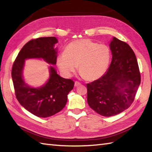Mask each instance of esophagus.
Listing matches in <instances>:
<instances>
[{
  "mask_svg": "<svg viewBox=\"0 0 152 152\" xmlns=\"http://www.w3.org/2000/svg\"><path fill=\"white\" fill-rule=\"evenodd\" d=\"M80 85H81V83H80L78 82H75V83H74V86L75 87H78Z\"/></svg>",
  "mask_w": 152,
  "mask_h": 152,
  "instance_id": "1",
  "label": "esophagus"
}]
</instances>
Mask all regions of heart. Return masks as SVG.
<instances>
[{
    "label": "heart",
    "instance_id": "1",
    "mask_svg": "<svg viewBox=\"0 0 152 152\" xmlns=\"http://www.w3.org/2000/svg\"><path fill=\"white\" fill-rule=\"evenodd\" d=\"M110 59L111 51L108 46L89 39H80L67 45L64 53L57 57V65L66 77H70L78 67L80 76L92 82L104 75Z\"/></svg>",
    "mask_w": 152,
    "mask_h": 152
}]
</instances>
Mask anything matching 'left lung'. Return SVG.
<instances>
[{
	"label": "left lung",
	"mask_w": 152,
	"mask_h": 152,
	"mask_svg": "<svg viewBox=\"0 0 152 152\" xmlns=\"http://www.w3.org/2000/svg\"><path fill=\"white\" fill-rule=\"evenodd\" d=\"M109 46L112 59L108 70L101 78L87 83L89 106L106 117L129 107L140 83L137 57L131 48L115 37Z\"/></svg>",
	"instance_id": "obj_1"
}]
</instances>
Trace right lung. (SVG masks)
Instances as JSON below:
<instances>
[{
	"label": "right lung",
	"mask_w": 152,
	"mask_h": 152,
	"mask_svg": "<svg viewBox=\"0 0 152 152\" xmlns=\"http://www.w3.org/2000/svg\"><path fill=\"white\" fill-rule=\"evenodd\" d=\"M58 42L56 37H42L30 40L22 48L14 61L12 70L16 98L23 107L40 118H47L60 112L65 106L67 95L74 88V82L57 74L49 66L50 76L42 86L33 88L25 82L23 70L28 58L42 59L52 65L57 62Z\"/></svg>",
	"instance_id": "1"
}]
</instances>
